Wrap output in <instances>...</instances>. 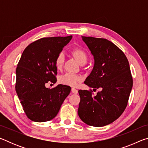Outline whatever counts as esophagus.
I'll return each instance as SVG.
<instances>
[{
  "label": "esophagus",
  "mask_w": 148,
  "mask_h": 148,
  "mask_svg": "<svg viewBox=\"0 0 148 148\" xmlns=\"http://www.w3.org/2000/svg\"><path fill=\"white\" fill-rule=\"evenodd\" d=\"M71 90H72V92H73V93H74V94H77V90L76 89L72 88Z\"/></svg>",
  "instance_id": "obj_1"
}]
</instances>
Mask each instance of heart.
Returning <instances> with one entry per match:
<instances>
[{"mask_svg":"<svg viewBox=\"0 0 148 148\" xmlns=\"http://www.w3.org/2000/svg\"><path fill=\"white\" fill-rule=\"evenodd\" d=\"M71 53L75 59L79 62V64H86L87 61V55L84 50L81 47H74L72 49ZM64 62V56L63 53H59L56 59V68L60 70L62 68ZM83 77L78 74L72 73H66L59 77V82L63 85L69 86L72 87H76L80 83Z\"/></svg>","mask_w":148,"mask_h":148,"instance_id":"heart-1","label":"heart"}]
</instances>
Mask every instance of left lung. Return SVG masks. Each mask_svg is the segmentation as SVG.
Returning a JSON list of instances; mask_svg holds the SVG:
<instances>
[{
    "label": "left lung",
    "instance_id": "1",
    "mask_svg": "<svg viewBox=\"0 0 148 148\" xmlns=\"http://www.w3.org/2000/svg\"><path fill=\"white\" fill-rule=\"evenodd\" d=\"M94 57L92 71L84 84L96 91L79 90L77 114L85 123L103 127L112 123L123 114L132 87V77L128 59L112 42L104 38L82 36Z\"/></svg>",
    "mask_w": 148,
    "mask_h": 148
}]
</instances>
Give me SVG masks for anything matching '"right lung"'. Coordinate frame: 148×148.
I'll list each match as a JSON object with an SVG mask.
<instances>
[{"mask_svg":"<svg viewBox=\"0 0 148 148\" xmlns=\"http://www.w3.org/2000/svg\"><path fill=\"white\" fill-rule=\"evenodd\" d=\"M72 36L42 38L30 44L21 55L16 69V91L25 113L31 121L53 119L69 95L70 86L59 84L47 88L48 82H57L56 59Z\"/></svg>","mask_w":148,"mask_h":148,"instance_id":"obj_1","label":"right lung"}]
</instances>
